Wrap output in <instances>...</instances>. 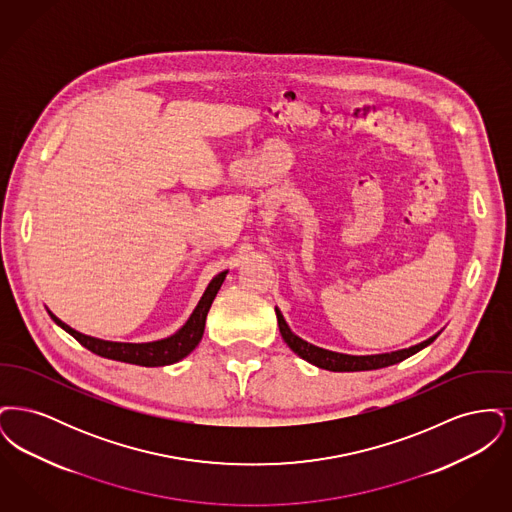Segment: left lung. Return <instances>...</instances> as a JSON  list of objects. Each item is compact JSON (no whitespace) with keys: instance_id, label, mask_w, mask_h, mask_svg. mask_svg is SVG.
<instances>
[{"instance_id":"left-lung-1","label":"left lung","mask_w":512,"mask_h":512,"mask_svg":"<svg viewBox=\"0 0 512 512\" xmlns=\"http://www.w3.org/2000/svg\"><path fill=\"white\" fill-rule=\"evenodd\" d=\"M276 318H278V328L282 334V340L288 343V347L292 349L295 355H299L303 361L311 363V365L324 368V370H332V372H359V370H376V368H384V366L395 365L405 361L407 357H411L414 353H418L420 349L428 347L432 341L438 338L441 332L434 334L428 340L420 341L411 347L399 349V351H391V353H378V355H347V353H338V351H330V349H322L309 341L301 340L299 336H295L292 328L288 326V322L284 320V315L280 313L278 307H274Z\"/></svg>"}]
</instances>
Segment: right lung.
<instances>
[{
	"label": "right lung",
	"mask_w": 512,
	"mask_h": 512,
	"mask_svg": "<svg viewBox=\"0 0 512 512\" xmlns=\"http://www.w3.org/2000/svg\"><path fill=\"white\" fill-rule=\"evenodd\" d=\"M228 270L217 274L205 293L201 295L194 313L186 320V324L176 330L169 338L163 340L147 341V343H124V341H107L99 340V338H92L86 334L76 332L69 324H65L63 320L55 317L51 311H48L51 320L61 326L65 332H69L74 340L78 341L80 345H84L86 349H90L92 353H96L99 357L105 359H113V361H121V363H128V365L140 366H167L172 363L182 361L184 357H188L197 343L203 338V330H205V320H207V313L211 309L213 299L217 297L220 286L226 278Z\"/></svg>",
	"instance_id": "right-lung-1"
}]
</instances>
